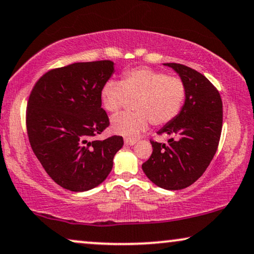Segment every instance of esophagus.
Wrapping results in <instances>:
<instances>
[{
    "instance_id": "34e87169",
    "label": "esophagus",
    "mask_w": 254,
    "mask_h": 254,
    "mask_svg": "<svg viewBox=\"0 0 254 254\" xmlns=\"http://www.w3.org/2000/svg\"><path fill=\"white\" fill-rule=\"evenodd\" d=\"M136 142L137 141L134 140V138H125V143H126L127 145H134Z\"/></svg>"
}]
</instances>
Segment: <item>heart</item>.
<instances>
[{"label":"heart","mask_w":254,"mask_h":254,"mask_svg":"<svg viewBox=\"0 0 254 254\" xmlns=\"http://www.w3.org/2000/svg\"><path fill=\"white\" fill-rule=\"evenodd\" d=\"M128 99L134 103L135 113H119L111 119V129L121 136L136 137L149 124L163 126L175 119L186 99L184 82L176 76L148 67L125 71L120 82L110 79L103 85L100 102L107 112H118Z\"/></svg>","instance_id":"b5f03b06"}]
</instances>
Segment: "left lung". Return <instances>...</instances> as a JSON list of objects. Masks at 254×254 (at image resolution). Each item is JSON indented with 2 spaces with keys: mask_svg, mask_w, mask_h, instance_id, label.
Instances as JSON below:
<instances>
[{
  "mask_svg": "<svg viewBox=\"0 0 254 254\" xmlns=\"http://www.w3.org/2000/svg\"><path fill=\"white\" fill-rule=\"evenodd\" d=\"M175 70L186 88L180 113L157 131L176 138L168 144L151 142L152 154L142 164L150 182L161 189L178 190L195 183L217 150L223 111L220 93L202 74L179 64H163Z\"/></svg>",
  "mask_w": 254,
  "mask_h": 254,
  "instance_id": "8db88e82",
  "label": "left lung"
}]
</instances>
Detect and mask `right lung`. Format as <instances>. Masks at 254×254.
<instances>
[{
	"mask_svg": "<svg viewBox=\"0 0 254 254\" xmlns=\"http://www.w3.org/2000/svg\"><path fill=\"white\" fill-rule=\"evenodd\" d=\"M113 72L112 61L77 62L46 72L30 95L26 127L31 147L47 175L71 192L99 186L124 145L117 135L93 140L110 125L100 91Z\"/></svg>",
	"mask_w": 254,
	"mask_h": 254,
	"instance_id": "1",
	"label": "right lung"
}]
</instances>
